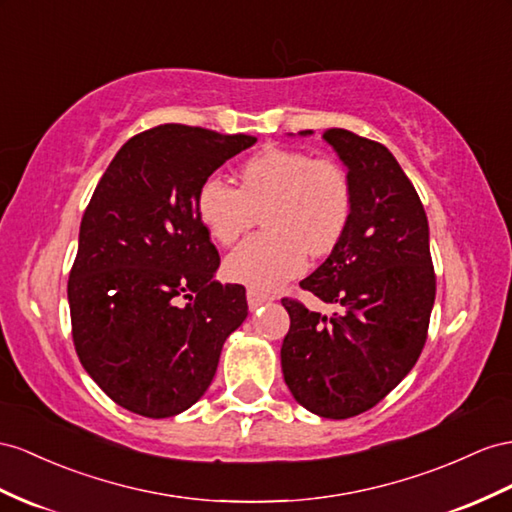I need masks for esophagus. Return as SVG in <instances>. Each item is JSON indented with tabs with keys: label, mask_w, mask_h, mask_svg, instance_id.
Returning <instances> with one entry per match:
<instances>
[{
	"label": "esophagus",
	"mask_w": 512,
	"mask_h": 512,
	"mask_svg": "<svg viewBox=\"0 0 512 512\" xmlns=\"http://www.w3.org/2000/svg\"><path fill=\"white\" fill-rule=\"evenodd\" d=\"M246 298H248V307H251V309H257V307L266 305V303H270V300H272L268 294H261L259 290H253V287L246 292Z\"/></svg>",
	"instance_id": "obj_1"
}]
</instances>
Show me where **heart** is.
Listing matches in <instances>:
<instances>
[{
  "instance_id": "heart-1",
  "label": "heart",
  "mask_w": 512,
  "mask_h": 512,
  "mask_svg": "<svg viewBox=\"0 0 512 512\" xmlns=\"http://www.w3.org/2000/svg\"><path fill=\"white\" fill-rule=\"evenodd\" d=\"M207 233L233 244L264 214L266 233L244 240L227 257V274L255 290H277L298 277L309 257H326L348 227L352 190L333 160L296 149H266L240 168V188L209 177L196 194Z\"/></svg>"
}]
</instances>
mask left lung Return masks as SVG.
Here are the masks:
<instances>
[{"label": "left lung", "mask_w": 512, "mask_h": 512, "mask_svg": "<svg viewBox=\"0 0 512 512\" xmlns=\"http://www.w3.org/2000/svg\"><path fill=\"white\" fill-rule=\"evenodd\" d=\"M322 138L348 170L352 212L342 240L300 287L342 311L326 318L283 298L290 331L281 370L300 406L346 419L413 370L435 305V270L424 205L391 151L348 129Z\"/></svg>", "instance_id": "left-lung-1"}]
</instances>
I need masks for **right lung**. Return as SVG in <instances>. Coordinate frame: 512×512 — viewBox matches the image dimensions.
<instances>
[{
	"instance_id": "1",
	"label": "right lung",
	"mask_w": 512,
	"mask_h": 512,
	"mask_svg": "<svg viewBox=\"0 0 512 512\" xmlns=\"http://www.w3.org/2000/svg\"><path fill=\"white\" fill-rule=\"evenodd\" d=\"M255 142L147 129L114 155L86 207L67 290L73 344L88 376L131 413L173 417L201 400L248 316L244 287L214 281L220 257L196 194Z\"/></svg>"
}]
</instances>
